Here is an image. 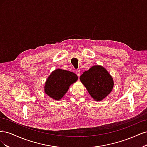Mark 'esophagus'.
I'll use <instances>...</instances> for the list:
<instances>
[{
	"label": "esophagus",
	"mask_w": 147,
	"mask_h": 147,
	"mask_svg": "<svg viewBox=\"0 0 147 147\" xmlns=\"http://www.w3.org/2000/svg\"><path fill=\"white\" fill-rule=\"evenodd\" d=\"M75 73H76L77 75L79 77L80 76V75H81V71H80V70H79V69L77 70H76V72H75Z\"/></svg>",
	"instance_id": "obj_1"
}]
</instances>
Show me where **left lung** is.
I'll list each match as a JSON object with an SVG mask.
<instances>
[{
    "instance_id": "1",
    "label": "left lung",
    "mask_w": 147,
    "mask_h": 147,
    "mask_svg": "<svg viewBox=\"0 0 147 147\" xmlns=\"http://www.w3.org/2000/svg\"><path fill=\"white\" fill-rule=\"evenodd\" d=\"M89 94L96 101H100L112 91L114 86L113 78L104 67L95 65L84 72L80 77Z\"/></svg>"
}]
</instances>
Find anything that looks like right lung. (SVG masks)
<instances>
[{"label":"right lung","instance_id":"obj_1","mask_svg":"<svg viewBox=\"0 0 147 147\" xmlns=\"http://www.w3.org/2000/svg\"><path fill=\"white\" fill-rule=\"evenodd\" d=\"M78 80L77 75L68 70L57 69L49 75L44 86V92L53 99L59 100L68 91L71 84Z\"/></svg>","mask_w":147,"mask_h":147}]
</instances>
